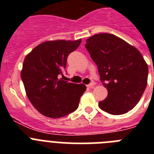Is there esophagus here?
<instances>
[{
  "mask_svg": "<svg viewBox=\"0 0 154 154\" xmlns=\"http://www.w3.org/2000/svg\"><path fill=\"white\" fill-rule=\"evenodd\" d=\"M94 85H95V83H94V82H91L90 84L87 85V87H88V88H89V89H93Z\"/></svg>",
  "mask_w": 154,
  "mask_h": 154,
  "instance_id": "obj_1",
  "label": "esophagus"
}]
</instances>
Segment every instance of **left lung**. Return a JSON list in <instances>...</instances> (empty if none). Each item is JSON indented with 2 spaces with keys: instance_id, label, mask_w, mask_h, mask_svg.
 I'll return each mask as SVG.
<instances>
[{
  "instance_id": "8db88e82",
  "label": "left lung",
  "mask_w": 154,
  "mask_h": 154,
  "mask_svg": "<svg viewBox=\"0 0 154 154\" xmlns=\"http://www.w3.org/2000/svg\"><path fill=\"white\" fill-rule=\"evenodd\" d=\"M85 48L108 96L99 108L112 115L126 113L135 107L147 84L148 65L137 48L112 34H96Z\"/></svg>"
}]
</instances>
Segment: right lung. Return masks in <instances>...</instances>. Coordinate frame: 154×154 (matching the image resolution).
Segmentation results:
<instances>
[{"label":"right lung","mask_w":154,"mask_h":154,"mask_svg":"<svg viewBox=\"0 0 154 154\" xmlns=\"http://www.w3.org/2000/svg\"><path fill=\"white\" fill-rule=\"evenodd\" d=\"M81 42L82 39L47 41L24 58L21 77L26 95L33 106L47 117L57 119L75 111L86 89L84 84L59 79L63 76L68 55Z\"/></svg>","instance_id":"add662e5"}]
</instances>
